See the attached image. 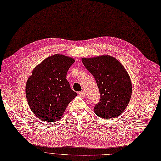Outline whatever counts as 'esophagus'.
Wrapping results in <instances>:
<instances>
[{"label":"esophagus","mask_w":161,"mask_h":161,"mask_svg":"<svg viewBox=\"0 0 161 161\" xmlns=\"http://www.w3.org/2000/svg\"><path fill=\"white\" fill-rule=\"evenodd\" d=\"M79 94H80V96L81 97H84L85 96V92H81L79 93Z\"/></svg>","instance_id":"1"}]
</instances>
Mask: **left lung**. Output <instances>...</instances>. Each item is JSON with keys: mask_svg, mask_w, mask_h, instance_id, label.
Returning a JSON list of instances; mask_svg holds the SVG:
<instances>
[{"mask_svg": "<svg viewBox=\"0 0 161 161\" xmlns=\"http://www.w3.org/2000/svg\"><path fill=\"white\" fill-rule=\"evenodd\" d=\"M84 66L93 75L101 99L93 108L103 119L115 118L125 110L132 94L130 76L119 60L109 55L82 58Z\"/></svg>", "mask_w": 161, "mask_h": 161, "instance_id": "left-lung-1", "label": "left lung"}]
</instances>
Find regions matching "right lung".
Instances as JSON below:
<instances>
[{
  "instance_id": "obj_1",
  "label": "right lung",
  "mask_w": 161,
  "mask_h": 161,
  "mask_svg": "<svg viewBox=\"0 0 161 161\" xmlns=\"http://www.w3.org/2000/svg\"><path fill=\"white\" fill-rule=\"evenodd\" d=\"M72 58L55 54L37 65L26 81L28 105L39 119L55 122L60 119L68 104L77 96L66 80Z\"/></svg>"
}]
</instances>
